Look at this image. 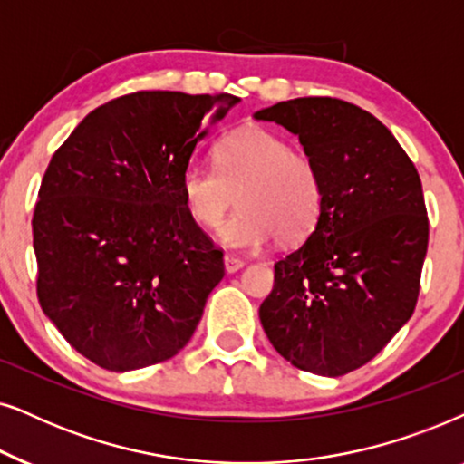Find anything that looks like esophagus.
<instances>
[{
  "label": "esophagus",
  "instance_id": "obj_1",
  "mask_svg": "<svg viewBox=\"0 0 464 464\" xmlns=\"http://www.w3.org/2000/svg\"><path fill=\"white\" fill-rule=\"evenodd\" d=\"M244 261L242 258H237V256H233V255H225V269H227V274H236V271H239L244 267Z\"/></svg>",
  "mask_w": 464,
  "mask_h": 464
}]
</instances>
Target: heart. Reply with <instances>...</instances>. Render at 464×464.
<instances>
[{
  "label": "heart",
  "mask_w": 464,
  "mask_h": 464,
  "mask_svg": "<svg viewBox=\"0 0 464 464\" xmlns=\"http://www.w3.org/2000/svg\"><path fill=\"white\" fill-rule=\"evenodd\" d=\"M180 195L190 218L214 228L233 201L239 209L218 228L227 248L256 252L277 237L305 239L323 212L324 188L310 154L293 150L280 135L244 127L214 148V168L190 163L180 176Z\"/></svg>",
  "instance_id": "b5f03b06"
}]
</instances>
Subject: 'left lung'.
Instances as JSON below:
<instances>
[{
  "instance_id": "left-lung-1",
  "label": "left lung",
  "mask_w": 464,
  "mask_h": 464,
  "mask_svg": "<svg viewBox=\"0 0 464 464\" xmlns=\"http://www.w3.org/2000/svg\"><path fill=\"white\" fill-rule=\"evenodd\" d=\"M255 119L299 135L324 188L307 242L276 263L261 324L290 365L345 375L416 310L429 246L422 182L388 127L354 103L299 97Z\"/></svg>"
}]
</instances>
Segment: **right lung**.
Listing matches in <instances>:
<instances>
[{
	"label": "right lung",
	"instance_id": "1",
	"mask_svg": "<svg viewBox=\"0 0 464 464\" xmlns=\"http://www.w3.org/2000/svg\"><path fill=\"white\" fill-rule=\"evenodd\" d=\"M237 102L131 92L86 114L53 154L31 220L38 299L95 365H157L193 337L225 265L188 216L180 176Z\"/></svg>",
	"mask_w": 464,
	"mask_h": 464
}]
</instances>
